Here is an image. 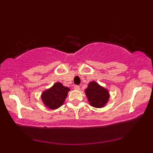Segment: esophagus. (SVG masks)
<instances>
[{
	"label": "esophagus",
	"mask_w": 153,
	"mask_h": 153,
	"mask_svg": "<svg viewBox=\"0 0 153 153\" xmlns=\"http://www.w3.org/2000/svg\"><path fill=\"white\" fill-rule=\"evenodd\" d=\"M74 90H76V91H79V90H80V87H79V85H74Z\"/></svg>",
	"instance_id": "34e87169"
}]
</instances>
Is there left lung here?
<instances>
[{
    "mask_svg": "<svg viewBox=\"0 0 153 153\" xmlns=\"http://www.w3.org/2000/svg\"><path fill=\"white\" fill-rule=\"evenodd\" d=\"M90 105L95 108L104 107L110 98L109 92L96 81H91L85 90Z\"/></svg>",
    "mask_w": 153,
    "mask_h": 153,
    "instance_id": "left-lung-1",
    "label": "left lung"
}]
</instances>
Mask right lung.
<instances>
[{
    "mask_svg": "<svg viewBox=\"0 0 153 153\" xmlns=\"http://www.w3.org/2000/svg\"><path fill=\"white\" fill-rule=\"evenodd\" d=\"M70 89L61 83L56 82L51 88L42 93L41 99L43 104L50 109H57L64 104Z\"/></svg>",
    "mask_w": 153,
    "mask_h": 153,
    "instance_id": "add662e5",
    "label": "right lung"
}]
</instances>
